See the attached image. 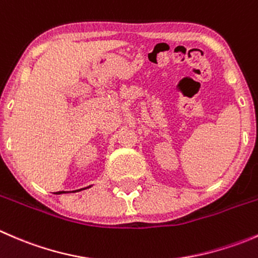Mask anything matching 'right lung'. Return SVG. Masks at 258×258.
Wrapping results in <instances>:
<instances>
[{"label":"right lung","instance_id":"obj_1","mask_svg":"<svg viewBox=\"0 0 258 258\" xmlns=\"http://www.w3.org/2000/svg\"><path fill=\"white\" fill-rule=\"evenodd\" d=\"M62 192H63V191H62ZM59 194H61V191H59Z\"/></svg>","mask_w":258,"mask_h":258}]
</instances>
